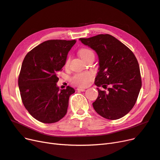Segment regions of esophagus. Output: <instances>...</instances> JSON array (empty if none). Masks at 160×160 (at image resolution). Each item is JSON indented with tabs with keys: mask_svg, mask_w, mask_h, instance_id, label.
<instances>
[{
	"mask_svg": "<svg viewBox=\"0 0 160 160\" xmlns=\"http://www.w3.org/2000/svg\"><path fill=\"white\" fill-rule=\"evenodd\" d=\"M77 90L79 91H85V89H83V88H77Z\"/></svg>",
	"mask_w": 160,
	"mask_h": 160,
	"instance_id": "1",
	"label": "esophagus"
}]
</instances>
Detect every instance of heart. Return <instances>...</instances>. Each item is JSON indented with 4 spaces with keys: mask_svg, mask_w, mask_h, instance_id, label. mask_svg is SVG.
Instances as JSON below:
<instances>
[{
    "mask_svg": "<svg viewBox=\"0 0 160 160\" xmlns=\"http://www.w3.org/2000/svg\"><path fill=\"white\" fill-rule=\"evenodd\" d=\"M79 56L85 60L89 55L93 54V51L88 49H82L79 52ZM69 58L67 59L65 62V65L69 64ZM93 75L89 71H85L81 72H77L72 77L71 81L72 83L79 87H85L88 85L89 82L93 79Z\"/></svg>",
    "mask_w": 160,
    "mask_h": 160,
    "instance_id": "heart-1",
    "label": "heart"
}]
</instances>
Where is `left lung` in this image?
I'll use <instances>...</instances> for the list:
<instances>
[{
    "label": "left lung",
    "mask_w": 160,
    "mask_h": 160,
    "mask_svg": "<svg viewBox=\"0 0 160 160\" xmlns=\"http://www.w3.org/2000/svg\"><path fill=\"white\" fill-rule=\"evenodd\" d=\"M79 41L98 54L99 67L95 84L108 89L97 88L99 95L93 103L94 109L108 119L123 118L133 108L142 88L136 57L127 46L108 34Z\"/></svg>",
    "instance_id": "8db88e82"
}]
</instances>
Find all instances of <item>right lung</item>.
I'll use <instances>...</instances> for the list:
<instances>
[{"instance_id":"obj_1","label":"right lung","mask_w":160,"mask_h":160,"mask_svg":"<svg viewBox=\"0 0 160 160\" xmlns=\"http://www.w3.org/2000/svg\"><path fill=\"white\" fill-rule=\"evenodd\" d=\"M75 40H49L28 52L18 77L22 103L32 117L45 123L57 122L66 115L75 89H59L58 72L65 65Z\"/></svg>"}]
</instances>
